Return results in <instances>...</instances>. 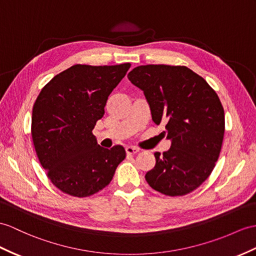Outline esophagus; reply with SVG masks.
Segmentation results:
<instances>
[{
  "label": "esophagus",
  "mask_w": 256,
  "mask_h": 256,
  "mask_svg": "<svg viewBox=\"0 0 256 256\" xmlns=\"http://www.w3.org/2000/svg\"><path fill=\"white\" fill-rule=\"evenodd\" d=\"M138 152H139L138 148H134V146H127L126 148V153L127 154H136Z\"/></svg>",
  "instance_id": "34e87169"
}]
</instances>
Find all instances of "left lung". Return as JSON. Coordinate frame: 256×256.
<instances>
[{"instance_id": "left-lung-1", "label": "left lung", "mask_w": 256, "mask_h": 256, "mask_svg": "<svg viewBox=\"0 0 256 256\" xmlns=\"http://www.w3.org/2000/svg\"><path fill=\"white\" fill-rule=\"evenodd\" d=\"M128 79L143 90L155 124L163 122L172 140L146 180L168 196L198 188L213 172L225 132V114L217 93L204 78L186 66L142 65Z\"/></svg>"}]
</instances>
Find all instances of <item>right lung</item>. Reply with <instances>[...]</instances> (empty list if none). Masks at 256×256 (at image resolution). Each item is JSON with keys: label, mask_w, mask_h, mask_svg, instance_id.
Instances as JSON below:
<instances>
[{"label": "right lung", "mask_w": 256, "mask_h": 256, "mask_svg": "<svg viewBox=\"0 0 256 256\" xmlns=\"http://www.w3.org/2000/svg\"><path fill=\"white\" fill-rule=\"evenodd\" d=\"M130 66L74 65L50 80L36 100L31 136L36 156L66 194L86 198L101 191L126 158L122 146H100L92 130Z\"/></svg>", "instance_id": "add662e5"}]
</instances>
